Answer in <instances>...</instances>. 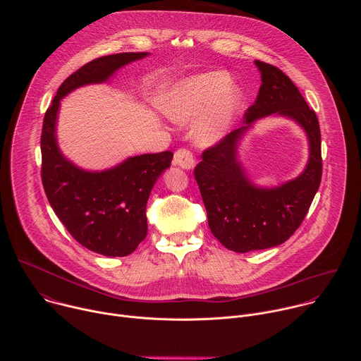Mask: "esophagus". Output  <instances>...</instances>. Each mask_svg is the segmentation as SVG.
<instances>
[{
    "instance_id": "obj_1",
    "label": "esophagus",
    "mask_w": 361,
    "mask_h": 361,
    "mask_svg": "<svg viewBox=\"0 0 361 361\" xmlns=\"http://www.w3.org/2000/svg\"><path fill=\"white\" fill-rule=\"evenodd\" d=\"M174 164L184 169V170H191L194 167V157L190 149L187 148H180L174 152Z\"/></svg>"
}]
</instances>
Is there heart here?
Returning <instances> with one entry per match:
<instances>
[{"instance_id": "b5f03b06", "label": "heart", "mask_w": 361, "mask_h": 361, "mask_svg": "<svg viewBox=\"0 0 361 361\" xmlns=\"http://www.w3.org/2000/svg\"><path fill=\"white\" fill-rule=\"evenodd\" d=\"M241 101V91L231 85L228 73L210 71L169 87L160 97V107L178 123L201 116L195 126V138L201 144H213L228 131Z\"/></svg>"}]
</instances>
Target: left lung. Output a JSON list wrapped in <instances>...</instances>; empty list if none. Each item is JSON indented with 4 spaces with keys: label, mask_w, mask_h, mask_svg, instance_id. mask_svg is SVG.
<instances>
[{
    "label": "left lung",
    "mask_w": 361,
    "mask_h": 361,
    "mask_svg": "<svg viewBox=\"0 0 361 361\" xmlns=\"http://www.w3.org/2000/svg\"><path fill=\"white\" fill-rule=\"evenodd\" d=\"M262 85L254 104L244 113V126L204 149L194 169L209 226L228 250H264L288 240L302 223L320 187L322 134L316 113L307 106L294 82L277 67L255 61ZM271 114L288 116L306 131L311 157L297 178L274 189L254 186L236 159V144L255 120Z\"/></svg>",
    "instance_id": "obj_1"
}]
</instances>
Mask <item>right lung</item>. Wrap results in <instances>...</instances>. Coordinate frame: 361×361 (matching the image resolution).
<instances>
[{"label":"right lung","mask_w":361,"mask_h":361,"mask_svg":"<svg viewBox=\"0 0 361 361\" xmlns=\"http://www.w3.org/2000/svg\"><path fill=\"white\" fill-rule=\"evenodd\" d=\"M145 56L120 53L87 63L60 85L42 123L41 180L51 207L81 245L109 257L128 255L145 238L147 201L157 178L170 167L173 152L142 154L106 171H84L57 145V113L60 99L73 90L104 82L118 68Z\"/></svg>","instance_id":"obj_1"}]
</instances>
